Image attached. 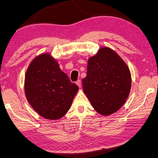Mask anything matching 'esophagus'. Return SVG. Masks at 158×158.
Instances as JSON below:
<instances>
[{
	"label": "esophagus",
	"mask_w": 158,
	"mask_h": 158,
	"mask_svg": "<svg viewBox=\"0 0 158 158\" xmlns=\"http://www.w3.org/2000/svg\"><path fill=\"white\" fill-rule=\"evenodd\" d=\"M76 84H77V85L80 88H81V80H78V81L76 82Z\"/></svg>",
	"instance_id": "1"
}]
</instances>
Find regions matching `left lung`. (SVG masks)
<instances>
[{"label":"left lung","mask_w":158,"mask_h":158,"mask_svg":"<svg viewBox=\"0 0 158 158\" xmlns=\"http://www.w3.org/2000/svg\"><path fill=\"white\" fill-rule=\"evenodd\" d=\"M84 93L102 115L115 113L128 98L131 74L127 64L113 49L101 47L88 60L87 76L82 80Z\"/></svg>","instance_id":"1"}]
</instances>
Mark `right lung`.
I'll return each instance as SVG.
<instances>
[{"label":"right lung","mask_w":158,"mask_h":158,"mask_svg":"<svg viewBox=\"0 0 158 158\" xmlns=\"http://www.w3.org/2000/svg\"><path fill=\"white\" fill-rule=\"evenodd\" d=\"M78 90L50 52L38 55L27 68L24 81L26 99L34 110L47 120L63 118Z\"/></svg>","instance_id":"obj_1"}]
</instances>
